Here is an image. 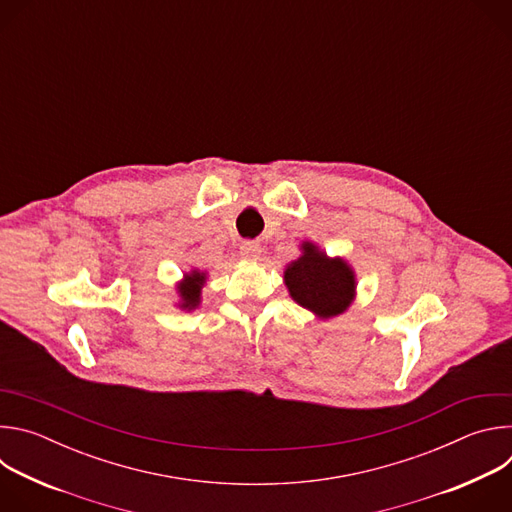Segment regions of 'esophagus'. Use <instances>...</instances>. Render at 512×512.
Returning a JSON list of instances; mask_svg holds the SVG:
<instances>
[{"label": "esophagus", "mask_w": 512, "mask_h": 512, "mask_svg": "<svg viewBox=\"0 0 512 512\" xmlns=\"http://www.w3.org/2000/svg\"><path fill=\"white\" fill-rule=\"evenodd\" d=\"M241 255L247 259H257L261 255V243L259 241H243L241 243Z\"/></svg>", "instance_id": "esophagus-1"}]
</instances>
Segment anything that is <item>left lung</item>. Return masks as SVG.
I'll return each instance as SVG.
<instances>
[{"label":"left lung","mask_w":512,"mask_h":512,"mask_svg":"<svg viewBox=\"0 0 512 512\" xmlns=\"http://www.w3.org/2000/svg\"><path fill=\"white\" fill-rule=\"evenodd\" d=\"M285 285L300 306L322 318L344 312L354 294V277L342 259H328L312 243H304V255L285 271Z\"/></svg>","instance_id":"1"}]
</instances>
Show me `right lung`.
<instances>
[{
	"label": "right lung",
	"mask_w": 512,
	"mask_h": 512,
	"mask_svg": "<svg viewBox=\"0 0 512 512\" xmlns=\"http://www.w3.org/2000/svg\"><path fill=\"white\" fill-rule=\"evenodd\" d=\"M204 283V273H198V271H192V275H186V281L180 289V294L184 298V308H194L198 306V300H200V287Z\"/></svg>",
	"instance_id": "right-lung-1"
}]
</instances>
